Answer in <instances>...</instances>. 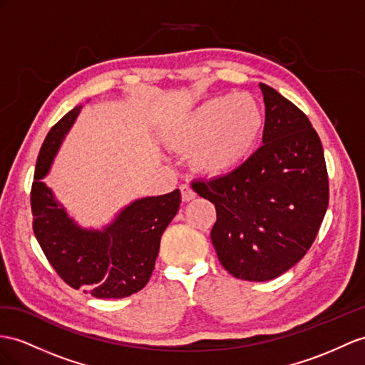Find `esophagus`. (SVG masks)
I'll list each match as a JSON object with an SVG mask.
<instances>
[{
  "mask_svg": "<svg viewBox=\"0 0 365 365\" xmlns=\"http://www.w3.org/2000/svg\"><path fill=\"white\" fill-rule=\"evenodd\" d=\"M179 188H180V192H182V200L183 202H190V200H192L195 197V192L191 188L190 183H182Z\"/></svg>",
  "mask_w": 365,
  "mask_h": 365,
  "instance_id": "obj_1",
  "label": "esophagus"
}]
</instances>
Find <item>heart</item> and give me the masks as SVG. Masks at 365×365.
<instances>
[{
    "label": "heart",
    "instance_id": "obj_1",
    "mask_svg": "<svg viewBox=\"0 0 365 365\" xmlns=\"http://www.w3.org/2000/svg\"><path fill=\"white\" fill-rule=\"evenodd\" d=\"M262 128V114L247 96L216 97L192 110L175 130V142L195 149L194 165L210 174L230 173L245 160Z\"/></svg>",
    "mask_w": 365,
    "mask_h": 365
}]
</instances>
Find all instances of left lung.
<instances>
[{
	"label": "left lung",
	"instance_id": "left-lung-1",
	"mask_svg": "<svg viewBox=\"0 0 365 365\" xmlns=\"http://www.w3.org/2000/svg\"><path fill=\"white\" fill-rule=\"evenodd\" d=\"M264 145L236 170L194 182L216 207L211 242L230 274L272 280L310 250L329 207L324 149L310 120L292 101L260 85Z\"/></svg>",
	"mask_w": 365,
	"mask_h": 365
}]
</instances>
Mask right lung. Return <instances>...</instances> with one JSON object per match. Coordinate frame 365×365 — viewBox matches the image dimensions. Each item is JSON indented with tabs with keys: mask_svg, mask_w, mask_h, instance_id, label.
Returning <instances> with one entry per match:
<instances>
[{
	"mask_svg": "<svg viewBox=\"0 0 365 365\" xmlns=\"http://www.w3.org/2000/svg\"><path fill=\"white\" fill-rule=\"evenodd\" d=\"M80 109L73 108L52 126L36 158L31 190L34 235L69 287L100 299L126 297L149 282L163 231L179 211L180 191L135 200L105 231L78 228L40 179Z\"/></svg>",
	"mask_w": 365,
	"mask_h": 365,
	"instance_id": "obj_1",
	"label": "right lung"
}]
</instances>
